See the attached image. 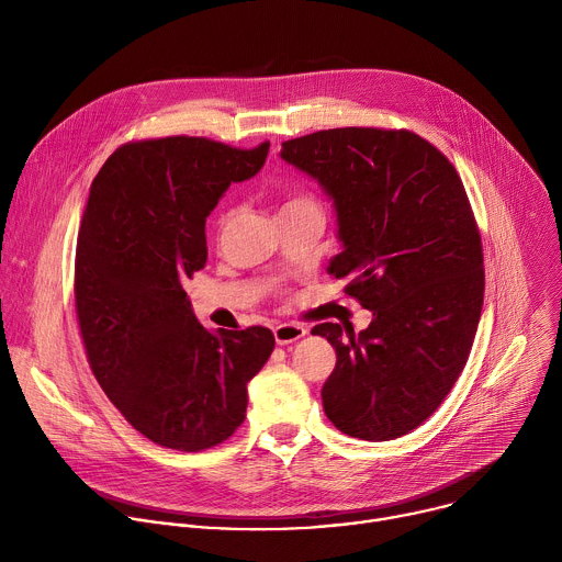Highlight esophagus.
<instances>
[{
  "instance_id": "esophagus-1",
  "label": "esophagus",
  "mask_w": 562,
  "mask_h": 562,
  "mask_svg": "<svg viewBox=\"0 0 562 562\" xmlns=\"http://www.w3.org/2000/svg\"><path fill=\"white\" fill-rule=\"evenodd\" d=\"M306 327L304 325H297V323H282L273 329V336H276V342L278 345H289V342H295L300 340L302 336H306Z\"/></svg>"
}]
</instances>
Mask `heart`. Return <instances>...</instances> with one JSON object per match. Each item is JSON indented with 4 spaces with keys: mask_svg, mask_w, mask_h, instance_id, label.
<instances>
[{
    "mask_svg": "<svg viewBox=\"0 0 562 562\" xmlns=\"http://www.w3.org/2000/svg\"><path fill=\"white\" fill-rule=\"evenodd\" d=\"M315 200L300 191V189H289L284 195H282V209H280V215H286V213H295V211H304V209H315ZM224 222V220H222Z\"/></svg>",
    "mask_w": 562,
    "mask_h": 562,
    "instance_id": "obj_1",
    "label": "heart"
}]
</instances>
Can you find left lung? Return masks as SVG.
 Returning <instances> with one entry per match:
<instances>
[{
    "instance_id": "1",
    "label": "left lung",
    "mask_w": 562,
    "mask_h": 562,
    "mask_svg": "<svg viewBox=\"0 0 562 562\" xmlns=\"http://www.w3.org/2000/svg\"><path fill=\"white\" fill-rule=\"evenodd\" d=\"M289 165L334 198L345 251L329 273L373 311L342 338L323 386L327 418L347 436L393 440L420 427L462 373L485 297L480 231L447 155L407 128L347 126L282 142Z\"/></svg>"
}]
</instances>
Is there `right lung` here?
I'll list each match as a JSON object with an SVG mask.
<instances>
[{"instance_id": "right-lung-1", "label": "right lung", "mask_w": 562, "mask_h": 562, "mask_svg": "<svg viewBox=\"0 0 562 562\" xmlns=\"http://www.w3.org/2000/svg\"><path fill=\"white\" fill-rule=\"evenodd\" d=\"M267 153L269 142L139 139L93 180L75 249L79 334L111 403L159 447L204 451L228 440L247 416V382L276 347L267 327L206 331L182 286L206 265L209 213Z\"/></svg>"}]
</instances>
